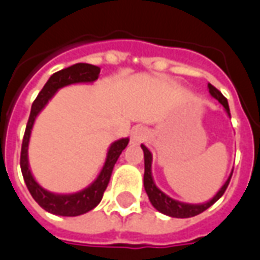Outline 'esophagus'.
<instances>
[{"label":"esophagus","mask_w":260,"mask_h":260,"mask_svg":"<svg viewBox=\"0 0 260 260\" xmlns=\"http://www.w3.org/2000/svg\"><path fill=\"white\" fill-rule=\"evenodd\" d=\"M145 128L143 126H135L134 129H132V134H131V141L134 142V143H139L145 139Z\"/></svg>","instance_id":"esophagus-1"}]
</instances>
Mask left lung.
<instances>
[{
	"label": "left lung",
	"mask_w": 260,
	"mask_h": 260,
	"mask_svg": "<svg viewBox=\"0 0 260 260\" xmlns=\"http://www.w3.org/2000/svg\"><path fill=\"white\" fill-rule=\"evenodd\" d=\"M209 87V93L212 94L214 99H217L218 103L223 104V107L225 108V111L230 115V107L227 99L221 94V91L217 90L213 85H207ZM231 117V115H230ZM142 149H143V154H145V175H143V185H145V191H146L147 196H149V201L152 203L154 209H157L158 212L163 213V214H167V216H171V217H178V218H186V217H193L196 214H201L202 212H205L206 209L212 206L214 202H217L223 193L227 189V186L230 184V180H231V175L229 177V180L225 181L220 191L214 195L212 201L206 202V203H201V205H191V203H184V202L175 201L173 198H170L169 195H166L164 192H161L158 189L154 181H153L152 177V153L149 152L145 145H142Z\"/></svg>",
	"instance_id": "obj_1"
}]
</instances>
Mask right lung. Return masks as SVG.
<instances>
[{"label": "right lung", "mask_w": 260, "mask_h": 260, "mask_svg": "<svg viewBox=\"0 0 260 260\" xmlns=\"http://www.w3.org/2000/svg\"><path fill=\"white\" fill-rule=\"evenodd\" d=\"M99 75H100L99 67L91 64H82V62L61 69V71L50 76L47 83L44 85L42 91L36 97V100L31 104L30 115H29V121L26 125L25 135H23V141H22L20 170H22L26 186L30 192V195L33 196V199L48 213L74 217V216H79V214H83V213H87L91 209H94L102 201L103 193H104L108 182H110L111 173H113L114 166L117 163L119 154L122 153V150L129 142L128 138L114 142L108 149L106 163H104L102 173L97 177V180L91 185L85 188L83 191L76 192V193L58 195V193L46 191L44 188L37 184L36 180L31 175L30 170H29V161H27V146H29L30 132L37 114L42 111L43 107L47 104L48 100L54 96V93L58 90L59 87L72 85V83H80V82H94L99 78Z\"/></svg>", "instance_id": "add662e5"}]
</instances>
